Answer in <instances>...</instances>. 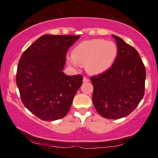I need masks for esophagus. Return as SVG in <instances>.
Instances as JSON below:
<instances>
[{"label":"esophagus","mask_w":158,"mask_h":158,"mask_svg":"<svg viewBox=\"0 0 158 158\" xmlns=\"http://www.w3.org/2000/svg\"><path fill=\"white\" fill-rule=\"evenodd\" d=\"M83 82H85V83H86V82H88V81H89V80H88V78H87V77H83Z\"/></svg>","instance_id":"obj_1"}]
</instances>
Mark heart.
Here are the masks:
<instances>
[{"label": "heart", "instance_id": "b5f03b06", "mask_svg": "<svg viewBox=\"0 0 158 158\" xmlns=\"http://www.w3.org/2000/svg\"><path fill=\"white\" fill-rule=\"evenodd\" d=\"M118 49L115 43L101 39L82 42L73 49L72 55L67 56L70 65L77 68L85 63L90 74H100L109 70L117 57Z\"/></svg>", "mask_w": 158, "mask_h": 158}]
</instances>
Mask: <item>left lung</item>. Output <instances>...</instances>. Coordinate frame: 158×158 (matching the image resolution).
<instances>
[{
    "label": "left lung",
    "instance_id": "8db88e82",
    "mask_svg": "<svg viewBox=\"0 0 158 158\" xmlns=\"http://www.w3.org/2000/svg\"><path fill=\"white\" fill-rule=\"evenodd\" d=\"M112 36L118 49L115 62L90 81L95 109L103 117L117 119L131 114L143 98L146 71L137 51L118 36Z\"/></svg>",
    "mask_w": 158,
    "mask_h": 158
}]
</instances>
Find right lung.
I'll use <instances>...</instances> for the list:
<instances>
[{
	"label": "right lung",
	"instance_id": "add662e5",
	"mask_svg": "<svg viewBox=\"0 0 158 158\" xmlns=\"http://www.w3.org/2000/svg\"><path fill=\"white\" fill-rule=\"evenodd\" d=\"M80 36L44 34L27 48L19 60L16 85L27 109L44 121L65 116L83 83L81 75L63 71L68 49Z\"/></svg>",
	"mask_w": 158,
	"mask_h": 158
}]
</instances>
